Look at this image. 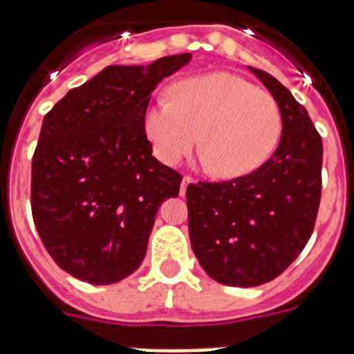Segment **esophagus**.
<instances>
[{
  "label": "esophagus",
  "mask_w": 354,
  "mask_h": 354,
  "mask_svg": "<svg viewBox=\"0 0 354 354\" xmlns=\"http://www.w3.org/2000/svg\"><path fill=\"white\" fill-rule=\"evenodd\" d=\"M193 183H195V180H193V177H189V175H184V177H183V183H180V196L186 195L187 186H192Z\"/></svg>",
  "instance_id": "1"
}]
</instances>
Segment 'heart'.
<instances>
[{
    "instance_id": "obj_1",
    "label": "heart",
    "mask_w": 354,
    "mask_h": 354,
    "mask_svg": "<svg viewBox=\"0 0 354 354\" xmlns=\"http://www.w3.org/2000/svg\"><path fill=\"white\" fill-rule=\"evenodd\" d=\"M145 133L165 165H177L198 143L214 177L236 179L261 168L282 133L273 95L250 81L212 72L177 83L170 101L159 99L145 113Z\"/></svg>"
}]
</instances>
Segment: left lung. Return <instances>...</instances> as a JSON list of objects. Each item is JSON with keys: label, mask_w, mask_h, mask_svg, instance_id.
Returning <instances> with one entry per match:
<instances>
[{"label": "left lung", "mask_w": 354, "mask_h": 354, "mask_svg": "<svg viewBox=\"0 0 354 354\" xmlns=\"http://www.w3.org/2000/svg\"><path fill=\"white\" fill-rule=\"evenodd\" d=\"M250 71L282 113L274 154L248 175L186 189L193 252L209 277L232 287L271 282L296 261L314 232L323 186V140L306 109L271 74Z\"/></svg>", "instance_id": "8db88e82"}]
</instances>
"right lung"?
<instances>
[{
    "mask_svg": "<svg viewBox=\"0 0 354 354\" xmlns=\"http://www.w3.org/2000/svg\"><path fill=\"white\" fill-rule=\"evenodd\" d=\"M109 65L46 113L31 161V214L53 261L109 286L138 270L156 212L183 175L152 156L145 113L159 81L189 62Z\"/></svg>",
    "mask_w": 354,
    "mask_h": 354,
    "instance_id": "right-lung-1",
    "label": "right lung"
}]
</instances>
